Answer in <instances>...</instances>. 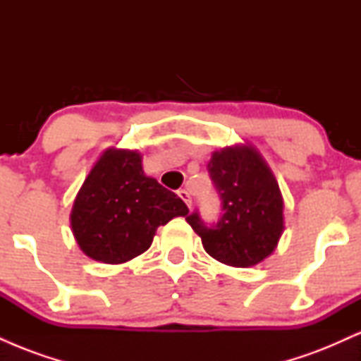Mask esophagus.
Returning <instances> with one entry per match:
<instances>
[{
    "mask_svg": "<svg viewBox=\"0 0 361 361\" xmlns=\"http://www.w3.org/2000/svg\"><path fill=\"white\" fill-rule=\"evenodd\" d=\"M178 195H180V198L181 200L185 202L186 204V207H192V197H190V193H188V190H180V192H178Z\"/></svg>",
    "mask_w": 361,
    "mask_h": 361,
    "instance_id": "1",
    "label": "esophagus"
}]
</instances>
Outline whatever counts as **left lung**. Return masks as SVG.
I'll return each mask as SVG.
<instances>
[{
    "instance_id": "left-lung-1",
    "label": "left lung",
    "mask_w": 361,
    "mask_h": 361,
    "mask_svg": "<svg viewBox=\"0 0 361 361\" xmlns=\"http://www.w3.org/2000/svg\"><path fill=\"white\" fill-rule=\"evenodd\" d=\"M207 168L221 197V217L207 226L195 210L186 222L212 258L229 267H255L275 251L283 233L279 183L250 144L214 152Z\"/></svg>"
}]
</instances>
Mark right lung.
<instances>
[{
    "instance_id": "obj_1",
    "label": "right lung",
    "mask_w": 361,
    "mask_h": 361,
    "mask_svg": "<svg viewBox=\"0 0 361 361\" xmlns=\"http://www.w3.org/2000/svg\"><path fill=\"white\" fill-rule=\"evenodd\" d=\"M186 214L178 195L144 175L137 151L110 147L76 195L71 227L86 256L118 264L149 250L157 227Z\"/></svg>"
}]
</instances>
